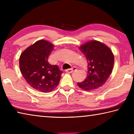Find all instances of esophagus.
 I'll return each mask as SVG.
<instances>
[{"mask_svg": "<svg viewBox=\"0 0 134 134\" xmlns=\"http://www.w3.org/2000/svg\"><path fill=\"white\" fill-rule=\"evenodd\" d=\"M77 70V68L75 67H72L71 69H69L66 70V72H69V73H71V72H72L76 71Z\"/></svg>", "mask_w": 134, "mask_h": 134, "instance_id": "esophagus-1", "label": "esophagus"}]
</instances>
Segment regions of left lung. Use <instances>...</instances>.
<instances>
[{
  "mask_svg": "<svg viewBox=\"0 0 134 134\" xmlns=\"http://www.w3.org/2000/svg\"><path fill=\"white\" fill-rule=\"evenodd\" d=\"M79 49L87 59V74L85 80L77 83V85L85 91L98 89L106 82L112 73L114 55L107 45L96 40L86 42Z\"/></svg>",
  "mask_w": 134,
  "mask_h": 134,
  "instance_id": "1",
  "label": "left lung"
}]
</instances>
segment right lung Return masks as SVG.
Returning a JSON list of instances; mask_svg holds the SVG:
<instances>
[{
    "mask_svg": "<svg viewBox=\"0 0 134 134\" xmlns=\"http://www.w3.org/2000/svg\"><path fill=\"white\" fill-rule=\"evenodd\" d=\"M54 45L40 40L26 48L19 57V68L28 85L38 91L49 93L57 87L62 71L48 62Z\"/></svg>",
    "mask_w": 134,
    "mask_h": 134,
    "instance_id": "1",
    "label": "right lung"
}]
</instances>
